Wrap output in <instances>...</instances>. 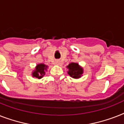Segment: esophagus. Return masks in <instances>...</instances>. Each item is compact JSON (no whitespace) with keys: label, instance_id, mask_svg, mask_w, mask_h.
<instances>
[{"label":"esophagus","instance_id":"34e87169","mask_svg":"<svg viewBox=\"0 0 124 124\" xmlns=\"http://www.w3.org/2000/svg\"><path fill=\"white\" fill-rule=\"evenodd\" d=\"M56 64H58V65H60V64H61V63H60V60H57V61H56Z\"/></svg>","mask_w":124,"mask_h":124}]
</instances>
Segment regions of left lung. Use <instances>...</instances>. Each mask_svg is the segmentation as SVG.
<instances>
[{
  "instance_id": "1",
  "label": "left lung",
  "mask_w": 124,
  "mask_h": 124,
  "mask_svg": "<svg viewBox=\"0 0 124 124\" xmlns=\"http://www.w3.org/2000/svg\"><path fill=\"white\" fill-rule=\"evenodd\" d=\"M69 69L68 74L74 78H79L83 74V69L80 67L76 63H71L67 66Z\"/></svg>"
}]
</instances>
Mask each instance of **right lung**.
<instances>
[{"label":"right lung","mask_w":124,"mask_h":124,"mask_svg":"<svg viewBox=\"0 0 124 124\" xmlns=\"http://www.w3.org/2000/svg\"><path fill=\"white\" fill-rule=\"evenodd\" d=\"M47 68V66L43 64H38L36 67V71H34L32 73L34 77L38 78L39 79L41 78L45 74V71Z\"/></svg>","instance_id":"1"}]
</instances>
